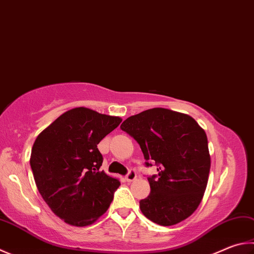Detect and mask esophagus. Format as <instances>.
<instances>
[{"label": "esophagus", "mask_w": 254, "mask_h": 254, "mask_svg": "<svg viewBox=\"0 0 254 254\" xmlns=\"http://www.w3.org/2000/svg\"><path fill=\"white\" fill-rule=\"evenodd\" d=\"M126 179H127V182L134 181V180L136 179V172L134 171V170H130V171H128V173L127 174Z\"/></svg>", "instance_id": "34e87169"}]
</instances>
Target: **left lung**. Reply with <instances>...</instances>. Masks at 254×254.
Returning <instances> with one entry per match:
<instances>
[{
  "label": "left lung",
  "instance_id": "obj_1",
  "mask_svg": "<svg viewBox=\"0 0 254 254\" xmlns=\"http://www.w3.org/2000/svg\"><path fill=\"white\" fill-rule=\"evenodd\" d=\"M121 128L140 144L146 167H158L147 178L150 195L140 201L147 219L169 227L189 218L203 197L211 159L203 128L190 115L163 108L127 118Z\"/></svg>",
  "mask_w": 254,
  "mask_h": 254
}]
</instances>
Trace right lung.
I'll use <instances>...</instances> for the list:
<instances>
[{"instance_id":"right-lung-1","label":"right lung","mask_w":254,"mask_h":254,"mask_svg":"<svg viewBox=\"0 0 254 254\" xmlns=\"http://www.w3.org/2000/svg\"><path fill=\"white\" fill-rule=\"evenodd\" d=\"M121 118L75 108L40 133L30 164L36 187L55 215L74 227L95 222L109 209L120 181L100 171L98 144Z\"/></svg>"}]
</instances>
